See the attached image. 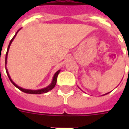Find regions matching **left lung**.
I'll list each match as a JSON object with an SVG mask.
<instances>
[{"instance_id":"obj_1","label":"left lung","mask_w":129,"mask_h":129,"mask_svg":"<svg viewBox=\"0 0 129 129\" xmlns=\"http://www.w3.org/2000/svg\"><path fill=\"white\" fill-rule=\"evenodd\" d=\"M108 93H109V92H108ZM108 93H107V94H108ZM104 95H105V94H104Z\"/></svg>"}]
</instances>
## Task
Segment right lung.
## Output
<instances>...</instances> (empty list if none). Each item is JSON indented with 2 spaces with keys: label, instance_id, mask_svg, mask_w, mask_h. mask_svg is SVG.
I'll return each mask as SVG.
<instances>
[{
  "label": "right lung",
  "instance_id": "1",
  "mask_svg": "<svg viewBox=\"0 0 129 129\" xmlns=\"http://www.w3.org/2000/svg\"><path fill=\"white\" fill-rule=\"evenodd\" d=\"M19 29L17 32L16 33V34L15 35V36L13 37V39H11V41H10V43H9V46H8V49H7V53H6V57H5V69H6V72H7V76L9 77V80H11V82H12L14 86L15 87H17L18 89H19L20 90H21L22 92H25V93H27V94H44V93H46V92H49V90H51L53 88H54L55 84H56V82H57V76H58L59 73L60 72V70H58L57 72H56V73L55 74L54 76H53V80H52V82L48 86H47L46 88H44L43 89H40V90H28V89H24L23 88H21V87H19V86H17L16 84H15L13 80H12V79L11 78V76H10V75H9V72H8V70H7V66H6V65H7V56H8V52H9V48H10V46H11V44L12 43L13 41L15 39V37H16V35H17V33L19 32V31L20 30Z\"/></svg>",
  "mask_w": 129,
  "mask_h": 129
}]
</instances>
